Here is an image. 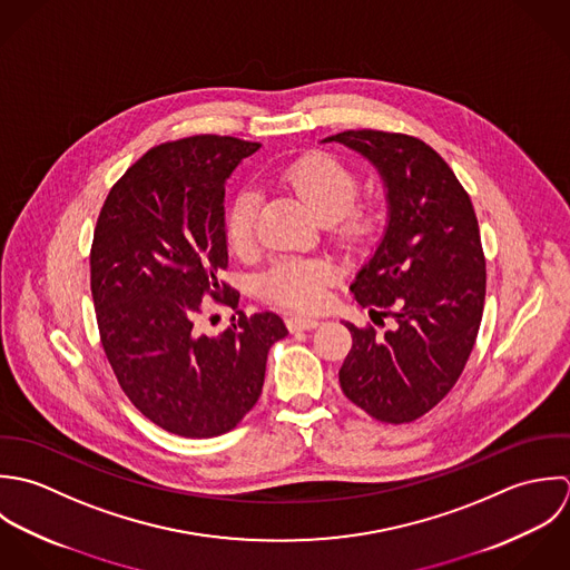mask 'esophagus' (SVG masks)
Segmentation results:
<instances>
[{
	"label": "esophagus",
	"mask_w": 570,
	"mask_h": 570,
	"mask_svg": "<svg viewBox=\"0 0 570 570\" xmlns=\"http://www.w3.org/2000/svg\"><path fill=\"white\" fill-rule=\"evenodd\" d=\"M286 326L291 333H302V331H313L320 326V320L315 317H306V315H291L286 320Z\"/></svg>",
	"instance_id": "esophagus-1"
}]
</instances>
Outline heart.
Masks as SVG:
<instances>
[{
  "label": "heart",
  "mask_w": 570,
  "mask_h": 570,
  "mask_svg": "<svg viewBox=\"0 0 570 570\" xmlns=\"http://www.w3.org/2000/svg\"><path fill=\"white\" fill-rule=\"evenodd\" d=\"M282 180L297 191L331 235L345 248L370 244L381 230L383 218L376 205L356 200L361 178L340 158L311 151L282 171ZM259 191L244 187L235 194L227 209L225 228L235 253L246 255L257 246ZM335 268L324 259L286 257L275 262L259 282L262 295L277 306L293 311H315L326 299V286L333 282Z\"/></svg>",
  "instance_id": "b5f03b06"
}]
</instances>
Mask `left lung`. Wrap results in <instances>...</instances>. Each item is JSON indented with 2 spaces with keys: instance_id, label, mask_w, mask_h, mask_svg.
Instances as JSON below:
<instances>
[{
  "instance_id": "8db88e82",
  "label": "left lung",
  "mask_w": 570,
  "mask_h": 570,
  "mask_svg": "<svg viewBox=\"0 0 570 570\" xmlns=\"http://www.w3.org/2000/svg\"><path fill=\"white\" fill-rule=\"evenodd\" d=\"M324 142H343L379 169L390 216L350 291L394 328L345 324L343 394L381 423H412L450 394L478 337L487 291L478 218L450 165L416 136L347 129Z\"/></svg>"
}]
</instances>
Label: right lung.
Segmentation results:
<instances>
[{
    "instance_id": "right-lung-1",
    "label": "right lung",
    "mask_w": 570,
    "mask_h": 570,
    "mask_svg": "<svg viewBox=\"0 0 570 570\" xmlns=\"http://www.w3.org/2000/svg\"><path fill=\"white\" fill-rule=\"evenodd\" d=\"M257 142L198 134L140 156L110 189L92 239L90 288L101 345L134 407L176 436L230 432L257 403L275 313L244 315L216 337L203 302L237 308L227 271L225 183Z\"/></svg>"
}]
</instances>
